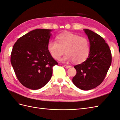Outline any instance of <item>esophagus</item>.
<instances>
[{
  "mask_svg": "<svg viewBox=\"0 0 120 120\" xmlns=\"http://www.w3.org/2000/svg\"><path fill=\"white\" fill-rule=\"evenodd\" d=\"M63 66L64 67V68H71V66H70V65H63Z\"/></svg>",
  "mask_w": 120,
  "mask_h": 120,
  "instance_id": "1",
  "label": "esophagus"
}]
</instances>
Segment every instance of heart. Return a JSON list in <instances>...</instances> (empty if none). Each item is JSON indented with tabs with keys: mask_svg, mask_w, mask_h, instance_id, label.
<instances>
[{
	"mask_svg": "<svg viewBox=\"0 0 120 120\" xmlns=\"http://www.w3.org/2000/svg\"><path fill=\"white\" fill-rule=\"evenodd\" d=\"M57 41L50 40L47 43V49L55 60H59L64 51L66 55L61 60L63 62L73 61L74 63H81L90 55V41L85 37L65 33L58 35Z\"/></svg>",
	"mask_w": 120,
	"mask_h": 120,
	"instance_id": "b5f03b06",
	"label": "heart"
}]
</instances>
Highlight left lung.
Instances as JSON below:
<instances>
[{
    "mask_svg": "<svg viewBox=\"0 0 120 120\" xmlns=\"http://www.w3.org/2000/svg\"><path fill=\"white\" fill-rule=\"evenodd\" d=\"M90 43V52L85 61L75 65L77 74L74 84L82 90L97 87L104 80L111 63L109 46L101 36L88 29H84Z\"/></svg>",
    "mask_w": 120,
    "mask_h": 120,
    "instance_id": "8db88e82",
    "label": "left lung"
}]
</instances>
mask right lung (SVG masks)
<instances>
[{
    "label": "right lung",
    "instance_id": "add662e5",
    "mask_svg": "<svg viewBox=\"0 0 120 120\" xmlns=\"http://www.w3.org/2000/svg\"><path fill=\"white\" fill-rule=\"evenodd\" d=\"M52 30H33L19 38L13 46L11 62L16 76L30 90L45 86L52 77V67L58 64L47 49Z\"/></svg>",
    "mask_w": 120,
    "mask_h": 120
}]
</instances>
